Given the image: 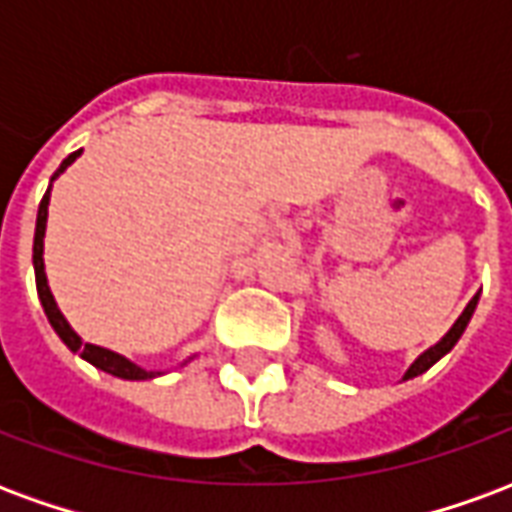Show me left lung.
Wrapping results in <instances>:
<instances>
[{"label": "left lung", "mask_w": 512, "mask_h": 512, "mask_svg": "<svg viewBox=\"0 0 512 512\" xmlns=\"http://www.w3.org/2000/svg\"><path fill=\"white\" fill-rule=\"evenodd\" d=\"M477 299H480V293H477V296H474V299L469 301V304H466V310L461 312V318H458V321L452 323V329H450V332L444 334V337H441L439 343L433 345V348H428V351H425V354H419V356H417V362H414V365L408 367V370H406V376H403V381H408V378H417V376H422V373H425V370H430V367H433V365H436V362H439L441 356H444V354H450L452 348H455V343H458V340H461L463 329H466V326H469V321H472L474 307H477Z\"/></svg>", "instance_id": "left-lung-1"}]
</instances>
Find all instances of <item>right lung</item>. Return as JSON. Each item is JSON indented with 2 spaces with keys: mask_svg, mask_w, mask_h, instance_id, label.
Masks as SVG:
<instances>
[{
  "mask_svg": "<svg viewBox=\"0 0 512 512\" xmlns=\"http://www.w3.org/2000/svg\"><path fill=\"white\" fill-rule=\"evenodd\" d=\"M82 156V150H76L71 156L65 158L60 164V169L54 172V178L62 175L65 169L71 167L76 158ZM51 178V180H54ZM49 197H51V186L43 194V200H40L38 208V222H35V244H32V263H35V285H38V296L40 304H43V310H46V318L54 326V332L60 334V340L68 348H71L73 354H79L82 359H87L90 365H95L98 370H104V373H112L117 378H126V381H147V378H156L161 376L158 370H145V367L134 365V362H128L126 356L115 354V351H109V348H101V345L93 343H84L79 334L73 332L71 323L65 321V315L57 307V301L51 296L49 282H46V268H43V235H46V219H49Z\"/></svg>",
  "mask_w": 512,
  "mask_h": 512,
  "instance_id": "1",
  "label": "right lung"
}]
</instances>
